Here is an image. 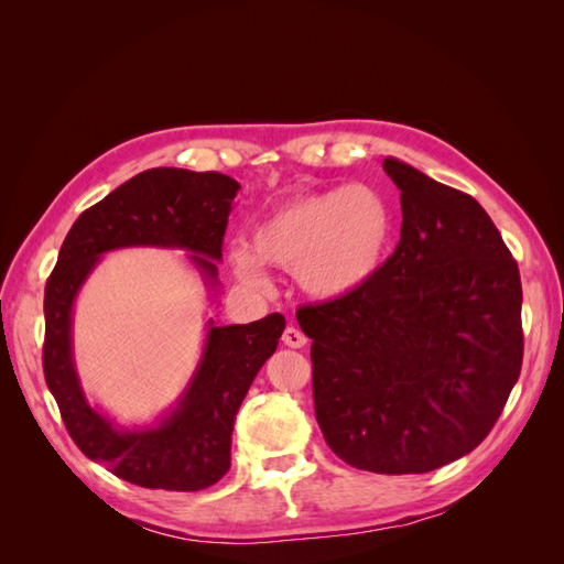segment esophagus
I'll return each mask as SVG.
<instances>
[{
    "instance_id": "esophagus-1",
    "label": "esophagus",
    "mask_w": 564,
    "mask_h": 564,
    "mask_svg": "<svg viewBox=\"0 0 564 564\" xmlns=\"http://www.w3.org/2000/svg\"><path fill=\"white\" fill-rule=\"evenodd\" d=\"M282 340H284V346H289V348H303L305 340H308V338H305V334L301 329L286 327L284 334H282Z\"/></svg>"
}]
</instances>
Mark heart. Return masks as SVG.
Wrapping results in <instances>:
<instances>
[{"label":"heart","instance_id":"obj_1","mask_svg":"<svg viewBox=\"0 0 564 564\" xmlns=\"http://www.w3.org/2000/svg\"><path fill=\"white\" fill-rule=\"evenodd\" d=\"M395 209L373 185L352 183L278 204L251 230L249 249L232 261L240 278L261 282L262 263L296 272L305 294L322 301L360 292L386 263Z\"/></svg>","mask_w":564,"mask_h":564}]
</instances>
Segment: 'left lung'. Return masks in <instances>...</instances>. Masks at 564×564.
<instances>
[{"label": "left lung", "instance_id": "left-lung-1", "mask_svg": "<svg viewBox=\"0 0 564 564\" xmlns=\"http://www.w3.org/2000/svg\"><path fill=\"white\" fill-rule=\"evenodd\" d=\"M400 242L369 284L301 305L315 416L348 466L429 473L466 456L501 416L522 367L520 270L470 195L395 158Z\"/></svg>", "mask_w": 564, "mask_h": 564}]
</instances>
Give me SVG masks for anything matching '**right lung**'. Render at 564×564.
Listing matches in <instances>:
<instances>
[{"mask_svg": "<svg viewBox=\"0 0 564 564\" xmlns=\"http://www.w3.org/2000/svg\"><path fill=\"white\" fill-rule=\"evenodd\" d=\"M240 183L218 172L160 166L129 178L75 220L44 289V379L56 398L67 433L84 456L122 480L169 491H199L230 468V442L256 373L275 352L284 317L272 313L249 324L216 327L195 377L176 409L158 425L124 431L84 398L73 360V305L100 256L122 247L191 251L212 289Z\"/></svg>", "mask_w": 564, "mask_h": 564, "instance_id": "obj_1", "label": "right lung"}]
</instances>
